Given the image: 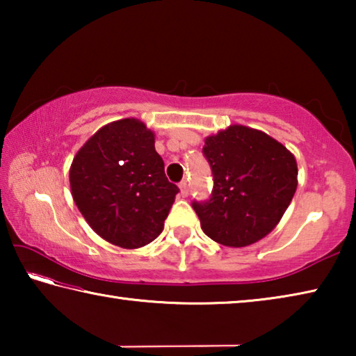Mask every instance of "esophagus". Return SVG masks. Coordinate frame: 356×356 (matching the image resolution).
Returning a JSON list of instances; mask_svg holds the SVG:
<instances>
[{
	"label": "esophagus",
	"mask_w": 356,
	"mask_h": 356,
	"mask_svg": "<svg viewBox=\"0 0 356 356\" xmlns=\"http://www.w3.org/2000/svg\"><path fill=\"white\" fill-rule=\"evenodd\" d=\"M179 188H180V195H182L184 197H185V196H188V193H190V186H188V182H186V180H182V182L179 184Z\"/></svg>",
	"instance_id": "1"
}]
</instances>
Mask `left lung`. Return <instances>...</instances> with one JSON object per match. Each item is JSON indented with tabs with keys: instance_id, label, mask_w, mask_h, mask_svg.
<instances>
[{
	"instance_id": "1",
	"label": "left lung",
	"mask_w": 356,
	"mask_h": 356,
	"mask_svg": "<svg viewBox=\"0 0 356 356\" xmlns=\"http://www.w3.org/2000/svg\"><path fill=\"white\" fill-rule=\"evenodd\" d=\"M213 174L210 200L193 201L204 234L242 248L278 225L298 185L292 152L261 130L229 125L202 147Z\"/></svg>"
}]
</instances>
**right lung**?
I'll list each match as a JSON object with an SVG mask.
<instances>
[{"label": "right lung", "instance_id": "add662e5", "mask_svg": "<svg viewBox=\"0 0 356 356\" xmlns=\"http://www.w3.org/2000/svg\"><path fill=\"white\" fill-rule=\"evenodd\" d=\"M69 179L72 197L94 232L127 250L160 236L179 193L165 176L154 131L134 118L95 131L76 152Z\"/></svg>", "mask_w": 356, "mask_h": 356}]
</instances>
